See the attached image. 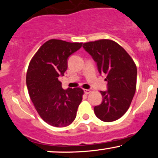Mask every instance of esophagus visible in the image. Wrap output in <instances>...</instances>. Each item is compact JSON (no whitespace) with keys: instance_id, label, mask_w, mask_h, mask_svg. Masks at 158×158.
I'll use <instances>...</instances> for the list:
<instances>
[{"instance_id":"1","label":"esophagus","mask_w":158,"mask_h":158,"mask_svg":"<svg viewBox=\"0 0 158 158\" xmlns=\"http://www.w3.org/2000/svg\"><path fill=\"white\" fill-rule=\"evenodd\" d=\"M84 92H85V94H89L91 91H90V90H89V89H85Z\"/></svg>"}]
</instances>
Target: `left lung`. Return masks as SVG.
<instances>
[{
    "mask_svg": "<svg viewBox=\"0 0 158 158\" xmlns=\"http://www.w3.org/2000/svg\"><path fill=\"white\" fill-rule=\"evenodd\" d=\"M82 47L105 73L108 90L100 91L102 102L94 107L96 116L104 122L120 118L129 108L137 86V66L125 49L110 39L84 43Z\"/></svg>",
    "mask_w": 158,
    "mask_h": 158,
    "instance_id": "1",
    "label": "left lung"
}]
</instances>
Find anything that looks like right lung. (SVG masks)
I'll return each mask as SVG.
<instances>
[{"label":"right lung","mask_w":158,"mask_h":158,"mask_svg":"<svg viewBox=\"0 0 158 158\" xmlns=\"http://www.w3.org/2000/svg\"><path fill=\"white\" fill-rule=\"evenodd\" d=\"M81 44L50 39L40 47L29 64L26 77L29 95L41 118L50 126H68L77 117L84 90H64L58 79L68 68V58Z\"/></svg>","instance_id":"add662e5"}]
</instances>
